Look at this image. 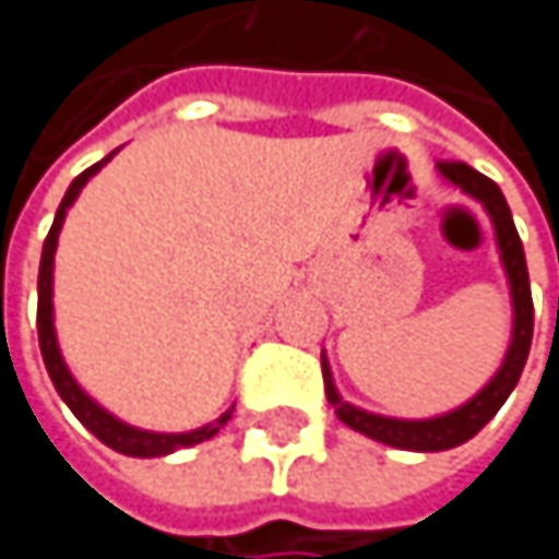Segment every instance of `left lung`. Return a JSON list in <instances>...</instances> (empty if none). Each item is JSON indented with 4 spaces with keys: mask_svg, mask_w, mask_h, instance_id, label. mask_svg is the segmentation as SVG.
Here are the masks:
<instances>
[{
    "mask_svg": "<svg viewBox=\"0 0 559 559\" xmlns=\"http://www.w3.org/2000/svg\"><path fill=\"white\" fill-rule=\"evenodd\" d=\"M437 170L456 183L463 193H469L473 200H479L486 206V213L492 216L496 226V242H499V255H502L508 287H511V307H514V326H511V343L502 359V369L492 376V382L479 391L476 397H469L466 404H460L456 411H447L440 417H427V420H397V417H382V414H369L349 401L340 397V391L333 385L330 366L323 359V385H326V401L333 404L336 417L397 450H414V453H437V450H453L466 440H473L504 404V397L514 391L521 369L527 362L531 353V336H534V304H531V281H527V262H524V246L518 239L511 210L504 203L502 190L496 180H489L486 174L463 165V162H440Z\"/></svg>",
    "mask_w": 559,
    "mask_h": 559,
    "instance_id": "1",
    "label": "left lung"
}]
</instances>
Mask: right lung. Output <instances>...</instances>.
<instances>
[{"mask_svg":"<svg viewBox=\"0 0 559 559\" xmlns=\"http://www.w3.org/2000/svg\"><path fill=\"white\" fill-rule=\"evenodd\" d=\"M112 155H116V152H112ZM112 155H109V158H112ZM109 158H103L99 165L83 170V174L67 187V193H63V200H60V206H57L55 226H51V233H48V239H45V249H41V272H38V343H41V356H45V366H48V376H51V382H55L57 394L67 401V407L76 414V420H80L93 437H99L106 447H112L116 453L148 460V456H168L174 450H183V447H193V443L210 440V437L233 417V407H229L216 424L197 427V430H190V433H155V430H139V427H132V424L112 417L106 407H99L86 391L73 382V376H70V369H67V362H63V356H60V346H57L55 333V300H51V297H55L57 236H60V226H63V216H67L70 203L76 200V193L83 190V183H86L96 170L103 168Z\"/></svg>","mask_w":559,"mask_h":559,"instance_id":"1","label":"right lung"}]
</instances>
